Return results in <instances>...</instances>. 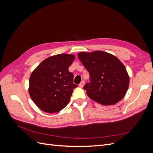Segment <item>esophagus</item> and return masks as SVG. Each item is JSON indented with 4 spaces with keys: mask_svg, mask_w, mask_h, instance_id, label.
I'll return each mask as SVG.
<instances>
[{
    "mask_svg": "<svg viewBox=\"0 0 153 153\" xmlns=\"http://www.w3.org/2000/svg\"><path fill=\"white\" fill-rule=\"evenodd\" d=\"M84 84H85V82H84V80H83V81L81 82V83L79 84V86H80V87H84Z\"/></svg>",
    "mask_w": 153,
    "mask_h": 153,
    "instance_id": "esophagus-1",
    "label": "esophagus"
}]
</instances>
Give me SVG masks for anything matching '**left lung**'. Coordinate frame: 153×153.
I'll list each match as a JSON object with an SVG mask.
<instances>
[{
  "instance_id": "8db88e82",
  "label": "left lung",
  "mask_w": 153,
  "mask_h": 153,
  "mask_svg": "<svg viewBox=\"0 0 153 153\" xmlns=\"http://www.w3.org/2000/svg\"><path fill=\"white\" fill-rule=\"evenodd\" d=\"M78 57L89 73L90 82L84 88L91 100L102 105H113L124 98L129 77L118 58L103 51L80 52Z\"/></svg>"
}]
</instances>
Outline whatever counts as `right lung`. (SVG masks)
<instances>
[{"instance_id":"right-lung-1","label":"right lung","mask_w":153,"mask_h":153,"mask_svg":"<svg viewBox=\"0 0 153 153\" xmlns=\"http://www.w3.org/2000/svg\"><path fill=\"white\" fill-rule=\"evenodd\" d=\"M75 56L60 53L41 62L32 72L29 92L38 107L45 112L55 113L68 104L73 89V75L68 70Z\"/></svg>"}]
</instances>
